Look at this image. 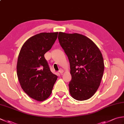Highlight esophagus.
<instances>
[{"label":"esophagus","mask_w":124,"mask_h":124,"mask_svg":"<svg viewBox=\"0 0 124 124\" xmlns=\"http://www.w3.org/2000/svg\"><path fill=\"white\" fill-rule=\"evenodd\" d=\"M59 72H60V73L61 74H63V72H64V71H63V69H60L59 70Z\"/></svg>","instance_id":"esophagus-1"}]
</instances>
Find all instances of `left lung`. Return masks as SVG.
<instances>
[{
	"label": "left lung",
	"mask_w": 124,
	"mask_h": 124,
	"mask_svg": "<svg viewBox=\"0 0 124 124\" xmlns=\"http://www.w3.org/2000/svg\"><path fill=\"white\" fill-rule=\"evenodd\" d=\"M58 39L70 63V94L77 101L90 98L100 85L104 73L100 50L89 38L78 33L59 32Z\"/></svg>",
	"instance_id": "obj_1"
}]
</instances>
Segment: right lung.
I'll use <instances>...</instances> for the list:
<instances>
[{
	"mask_svg": "<svg viewBox=\"0 0 124 124\" xmlns=\"http://www.w3.org/2000/svg\"><path fill=\"white\" fill-rule=\"evenodd\" d=\"M58 32L41 33L22 46L16 65L17 76L24 92L35 100L43 101L52 93L57 76L51 72L44 55L57 38Z\"/></svg>",
	"mask_w": 124,
	"mask_h": 124,
	"instance_id": "right-lung-1",
	"label": "right lung"
}]
</instances>
